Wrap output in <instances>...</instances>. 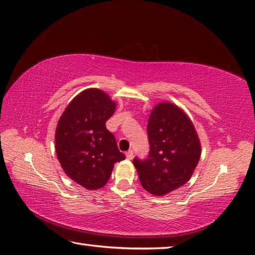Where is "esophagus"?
I'll return each mask as SVG.
<instances>
[{"instance_id": "esophagus-1", "label": "esophagus", "mask_w": 255, "mask_h": 255, "mask_svg": "<svg viewBox=\"0 0 255 255\" xmlns=\"http://www.w3.org/2000/svg\"><path fill=\"white\" fill-rule=\"evenodd\" d=\"M132 157H133V151L129 150L127 152V158L128 160H132Z\"/></svg>"}]
</instances>
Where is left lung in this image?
Returning a JSON list of instances; mask_svg holds the SVG:
<instances>
[{
	"label": "left lung",
	"mask_w": 255,
	"mask_h": 255,
	"mask_svg": "<svg viewBox=\"0 0 255 255\" xmlns=\"http://www.w3.org/2000/svg\"><path fill=\"white\" fill-rule=\"evenodd\" d=\"M150 151L146 158L134 157L142 186L164 195L185 184L198 165L201 145L187 115L172 103H160L147 122Z\"/></svg>",
	"instance_id": "8db88e82"
}]
</instances>
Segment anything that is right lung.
Masks as SVG:
<instances>
[{"mask_svg": "<svg viewBox=\"0 0 255 255\" xmlns=\"http://www.w3.org/2000/svg\"><path fill=\"white\" fill-rule=\"evenodd\" d=\"M115 103L98 89L83 91L71 101L60 118L55 150L62 169L85 189L104 186L117 162L126 158L105 122Z\"/></svg>", "mask_w": 255, "mask_h": 255, "instance_id": "obj_1", "label": "right lung"}]
</instances>
